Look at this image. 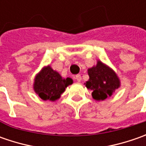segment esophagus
Listing matches in <instances>:
<instances>
[{
    "mask_svg": "<svg viewBox=\"0 0 146 146\" xmlns=\"http://www.w3.org/2000/svg\"><path fill=\"white\" fill-rule=\"evenodd\" d=\"M75 79H76V80L77 82H80L81 81V76L80 75H76L75 76Z\"/></svg>",
    "mask_w": 146,
    "mask_h": 146,
    "instance_id": "esophagus-1",
    "label": "esophagus"
}]
</instances>
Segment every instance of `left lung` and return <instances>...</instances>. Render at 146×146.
<instances>
[{
	"label": "left lung",
	"instance_id": "1",
	"mask_svg": "<svg viewBox=\"0 0 146 146\" xmlns=\"http://www.w3.org/2000/svg\"><path fill=\"white\" fill-rule=\"evenodd\" d=\"M89 80L85 84L88 89L93 91L92 96L98 101H103L111 97L115 89L120 85V82L115 71L98 62L96 66L88 70Z\"/></svg>",
	"mask_w": 146,
	"mask_h": 146
}]
</instances>
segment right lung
Returning <instances> with one entry per match:
<instances>
[{"mask_svg":"<svg viewBox=\"0 0 146 146\" xmlns=\"http://www.w3.org/2000/svg\"><path fill=\"white\" fill-rule=\"evenodd\" d=\"M73 83L70 78L63 79L49 66L44 67L36 77L34 90L39 97L46 101L58 99L65 88Z\"/></svg>","mask_w":146,"mask_h":146,"instance_id":"obj_1","label":"right lung"}]
</instances>
